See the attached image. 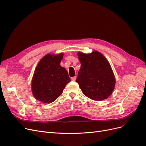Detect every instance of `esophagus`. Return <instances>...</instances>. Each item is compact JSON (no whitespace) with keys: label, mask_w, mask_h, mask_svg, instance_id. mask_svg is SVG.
I'll return each mask as SVG.
<instances>
[{"label":"esophagus","mask_w":146,"mask_h":146,"mask_svg":"<svg viewBox=\"0 0 146 146\" xmlns=\"http://www.w3.org/2000/svg\"><path fill=\"white\" fill-rule=\"evenodd\" d=\"M76 78H77V77H76V76H74V77H73L71 78V80H72V81H75V80H76Z\"/></svg>","instance_id":"obj_1"}]
</instances>
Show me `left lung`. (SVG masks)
Returning <instances> with one entry per match:
<instances>
[{
    "label": "left lung",
    "instance_id": "obj_1",
    "mask_svg": "<svg viewBox=\"0 0 146 146\" xmlns=\"http://www.w3.org/2000/svg\"><path fill=\"white\" fill-rule=\"evenodd\" d=\"M81 63L76 82L83 93L95 100L107 99L115 86V78L105 57L98 51L77 54Z\"/></svg>",
    "mask_w": 146,
    "mask_h": 146
}]
</instances>
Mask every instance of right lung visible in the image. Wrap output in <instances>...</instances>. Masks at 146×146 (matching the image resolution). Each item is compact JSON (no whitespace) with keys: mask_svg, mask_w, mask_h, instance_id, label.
Returning <instances> with one entry per match:
<instances>
[{"mask_svg":"<svg viewBox=\"0 0 146 146\" xmlns=\"http://www.w3.org/2000/svg\"><path fill=\"white\" fill-rule=\"evenodd\" d=\"M63 54H47L39 61L35 69L32 82V92L35 99L50 104L62 94L70 79L60 62Z\"/></svg>","mask_w":146,"mask_h":146,"instance_id":"add662e5","label":"right lung"}]
</instances>
